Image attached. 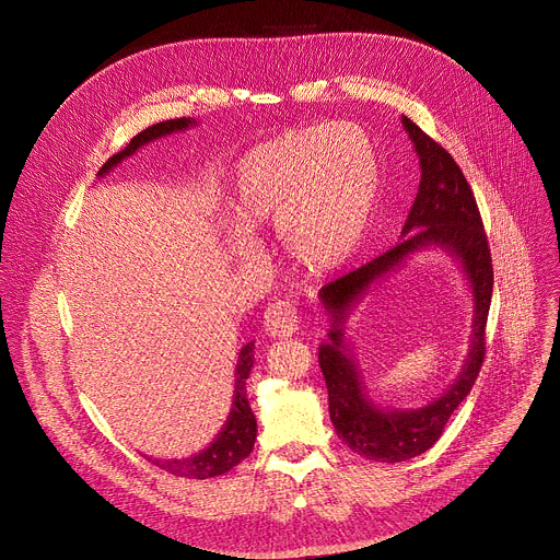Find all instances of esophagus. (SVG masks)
Masks as SVG:
<instances>
[{"label": "esophagus", "mask_w": 560, "mask_h": 560, "mask_svg": "<svg viewBox=\"0 0 560 560\" xmlns=\"http://www.w3.org/2000/svg\"><path fill=\"white\" fill-rule=\"evenodd\" d=\"M262 327L275 338H288L300 329V313L292 302H275L265 308Z\"/></svg>", "instance_id": "34e87169"}]
</instances>
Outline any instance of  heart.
Returning a JSON list of instances; mask_svg holds the SVG:
<instances>
[{
    "instance_id": "heart-1",
    "label": "heart",
    "mask_w": 560,
    "mask_h": 560,
    "mask_svg": "<svg viewBox=\"0 0 560 560\" xmlns=\"http://www.w3.org/2000/svg\"><path fill=\"white\" fill-rule=\"evenodd\" d=\"M378 195V159L370 136L349 122L281 133L238 165L229 233L238 256L249 233H281L288 256L308 272H331L363 241Z\"/></svg>"
}]
</instances>
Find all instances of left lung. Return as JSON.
Wrapping results in <instances>:
<instances>
[{
  "instance_id": "1",
  "label": "left lung",
  "mask_w": 560,
  "mask_h": 560,
  "mask_svg": "<svg viewBox=\"0 0 560 560\" xmlns=\"http://www.w3.org/2000/svg\"><path fill=\"white\" fill-rule=\"evenodd\" d=\"M401 125L420 156L422 182L401 229V241L386 254L365 262L319 290V300L331 315L329 340L319 345V368L329 390V413L342 443L370 460L401 463L427 452L443 435L458 404L472 390L486 357V322L492 300V258L481 213L472 188L447 150L429 138L413 120L401 115ZM440 246L460 262L474 290L476 319L466 365L443 398L413 411L378 409L360 384L353 358L343 345L348 308L366 288L392 271L410 254Z\"/></svg>"
}]
</instances>
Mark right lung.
Wrapping results in <instances>:
<instances>
[{"label": "right lung", "mask_w": 560, "mask_h": 560, "mask_svg": "<svg viewBox=\"0 0 560 560\" xmlns=\"http://www.w3.org/2000/svg\"><path fill=\"white\" fill-rule=\"evenodd\" d=\"M195 120L190 117H176V120H165L159 125L147 127L138 136L131 138V142L125 147L122 152L113 154L100 170V176L108 174L117 163H122L131 154H136L142 144L152 142L156 138L170 136L174 131H184L192 127ZM254 368V342H247L241 354H238V365H235V390H233V406L231 413L218 433L213 443L201 450L199 454L190 458H147L154 465H159L165 472L174 477H186V479H211L218 475L229 472L231 467L238 465L243 458H247L254 450V440H256V418L252 413V406L247 399V378Z\"/></svg>", "instance_id": "right-lung-1"}]
</instances>
